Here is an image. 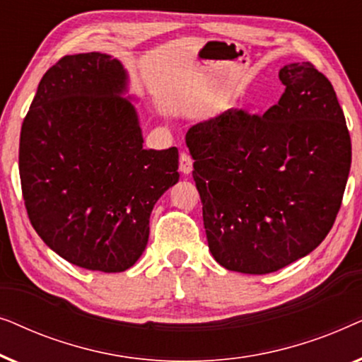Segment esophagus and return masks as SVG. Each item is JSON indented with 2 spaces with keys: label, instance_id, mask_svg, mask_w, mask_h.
Returning <instances> with one entry per match:
<instances>
[{
  "label": "esophagus",
  "instance_id": "esophagus-1",
  "mask_svg": "<svg viewBox=\"0 0 362 362\" xmlns=\"http://www.w3.org/2000/svg\"><path fill=\"white\" fill-rule=\"evenodd\" d=\"M180 171L182 173V175H189V173L192 171V160L186 151L180 153Z\"/></svg>",
  "mask_w": 362,
  "mask_h": 362
}]
</instances>
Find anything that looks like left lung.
<instances>
[{"instance_id": "obj_1", "label": "left lung", "mask_w": 362, "mask_h": 362, "mask_svg": "<svg viewBox=\"0 0 362 362\" xmlns=\"http://www.w3.org/2000/svg\"><path fill=\"white\" fill-rule=\"evenodd\" d=\"M276 105L227 110L186 133L212 257L264 275L313 252L334 224L351 136L331 82L311 62L286 64Z\"/></svg>"}]
</instances>
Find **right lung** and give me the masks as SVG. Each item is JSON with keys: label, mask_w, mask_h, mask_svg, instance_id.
I'll return each mask as SVG.
<instances>
[{"label": "right lung", "mask_w": 362, "mask_h": 362, "mask_svg": "<svg viewBox=\"0 0 362 362\" xmlns=\"http://www.w3.org/2000/svg\"><path fill=\"white\" fill-rule=\"evenodd\" d=\"M118 59L64 56L44 74L19 138L29 221L44 244L87 270L125 272L150 235L153 206L180 180L177 148H143Z\"/></svg>", "instance_id": "add662e5"}]
</instances>
